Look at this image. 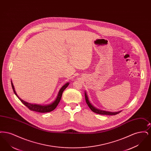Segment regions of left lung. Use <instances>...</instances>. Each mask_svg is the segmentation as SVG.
<instances>
[{
	"label": "left lung",
	"instance_id": "1",
	"mask_svg": "<svg viewBox=\"0 0 151 151\" xmlns=\"http://www.w3.org/2000/svg\"><path fill=\"white\" fill-rule=\"evenodd\" d=\"M85 97H86V104L87 105H88L89 108H90L91 109V110L92 111H93L94 113H97V114H102V115H116L118 113H119L121 111H118V112H110V111H104V110H101L100 109H98L95 107H94L91 104V102H89V99H88V96H87V94L86 92H85Z\"/></svg>",
	"mask_w": 151,
	"mask_h": 151
}]
</instances>
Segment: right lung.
Masks as SVG:
<instances>
[{
  "label": "right lung",
  "instance_id": "right-lung-1",
  "mask_svg": "<svg viewBox=\"0 0 151 151\" xmlns=\"http://www.w3.org/2000/svg\"><path fill=\"white\" fill-rule=\"evenodd\" d=\"M11 85L12 89L14 90V92L15 94V95L18 97V99L21 101L22 103L25 105L27 108L30 109L32 111H37V112H39V113H47V112H50L51 111L54 110L55 108H57L59 102H60V100L61 99L62 93L63 92V91H65V89L69 85V83H67L66 84H65L63 86H62L60 89L59 90L58 94L57 97L56 98L55 100L53 102H52L49 105H38V104H32L30 103H28L25 101L22 100L16 93L15 90H14V84L11 81Z\"/></svg>",
  "mask_w": 151,
  "mask_h": 151
}]
</instances>
